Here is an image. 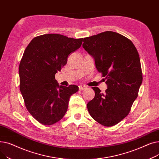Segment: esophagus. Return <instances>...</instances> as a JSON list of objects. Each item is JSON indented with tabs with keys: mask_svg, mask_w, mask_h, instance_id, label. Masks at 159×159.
<instances>
[{
	"mask_svg": "<svg viewBox=\"0 0 159 159\" xmlns=\"http://www.w3.org/2000/svg\"><path fill=\"white\" fill-rule=\"evenodd\" d=\"M79 90H84L86 88V87L84 85H80L79 86Z\"/></svg>",
	"mask_w": 159,
	"mask_h": 159,
	"instance_id": "1",
	"label": "esophagus"
}]
</instances>
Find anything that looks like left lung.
<instances>
[{
    "label": "left lung",
    "instance_id": "left-lung-1",
    "mask_svg": "<svg viewBox=\"0 0 159 159\" xmlns=\"http://www.w3.org/2000/svg\"><path fill=\"white\" fill-rule=\"evenodd\" d=\"M82 47L95 61L107 88L93 87L95 97L88 104L95 120L113 126L128 115L143 82L140 57L132 42L118 33L107 31L84 39Z\"/></svg>",
    "mask_w": 159,
    "mask_h": 159
}]
</instances>
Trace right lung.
Masks as SVG:
<instances>
[{"label":"right lung","instance_id":"add662e5","mask_svg":"<svg viewBox=\"0 0 159 159\" xmlns=\"http://www.w3.org/2000/svg\"><path fill=\"white\" fill-rule=\"evenodd\" d=\"M82 40L45 34L33 38L24 50L19 70L20 90L27 110L42 124L52 125L62 119L70 97L79 90L75 85L60 86L55 74Z\"/></svg>","mask_w":159,"mask_h":159}]
</instances>
